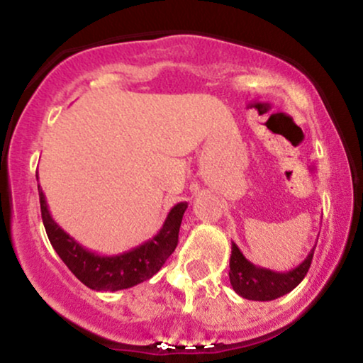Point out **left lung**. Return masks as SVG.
<instances>
[{
	"label": "left lung",
	"instance_id": "1",
	"mask_svg": "<svg viewBox=\"0 0 363 363\" xmlns=\"http://www.w3.org/2000/svg\"><path fill=\"white\" fill-rule=\"evenodd\" d=\"M314 249L315 247H312V251L307 254L306 259L297 268L290 269L286 273H278L252 264L251 261L245 259V256L237 247V244L232 242L230 272H228L232 289L235 290V294L247 298V301L266 302L283 297V295L294 290L309 272Z\"/></svg>",
	"mask_w": 363,
	"mask_h": 363
}]
</instances>
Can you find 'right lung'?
<instances>
[{
  "mask_svg": "<svg viewBox=\"0 0 363 363\" xmlns=\"http://www.w3.org/2000/svg\"><path fill=\"white\" fill-rule=\"evenodd\" d=\"M39 199L45 232L54 251L83 285L97 291L131 289L152 278L169 259L170 254L176 251L179 228H181L182 215L187 208V203H177L169 211L160 232L147 242L136 245L135 249H129L123 254H116V256H99L97 252H91L78 244L54 222L40 186Z\"/></svg>",
  "mask_w": 363,
  "mask_h": 363,
  "instance_id": "add662e5",
  "label": "right lung"
}]
</instances>
